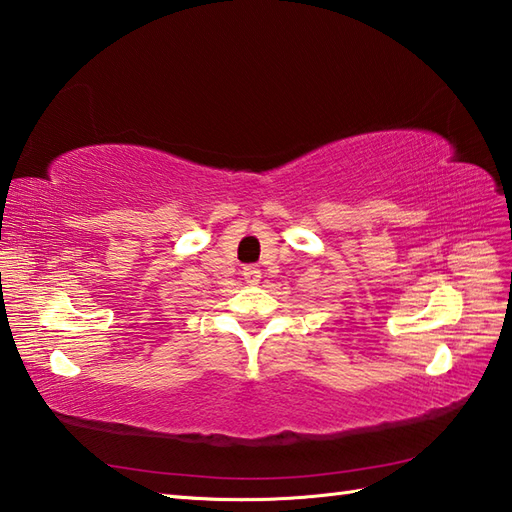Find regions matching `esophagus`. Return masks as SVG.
Instances as JSON below:
<instances>
[{
	"label": "esophagus",
	"mask_w": 512,
	"mask_h": 512,
	"mask_svg": "<svg viewBox=\"0 0 512 512\" xmlns=\"http://www.w3.org/2000/svg\"><path fill=\"white\" fill-rule=\"evenodd\" d=\"M243 276H245V282H249V285H258L260 269L256 265H247V267H243Z\"/></svg>",
	"instance_id": "1"
}]
</instances>
